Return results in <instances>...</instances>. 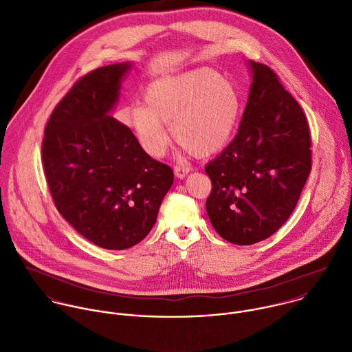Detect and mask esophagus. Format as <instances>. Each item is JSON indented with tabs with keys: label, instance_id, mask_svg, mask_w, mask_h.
<instances>
[{
	"label": "esophagus",
	"instance_id": "1",
	"mask_svg": "<svg viewBox=\"0 0 352 352\" xmlns=\"http://www.w3.org/2000/svg\"><path fill=\"white\" fill-rule=\"evenodd\" d=\"M189 171H190V168H189V167H185V166H175V167H174V174H175V177H177V178H181V179L185 178Z\"/></svg>",
	"mask_w": 352,
	"mask_h": 352
}]
</instances>
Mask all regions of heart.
Listing matches in <instances>:
<instances>
[{"mask_svg": "<svg viewBox=\"0 0 352 352\" xmlns=\"http://www.w3.org/2000/svg\"><path fill=\"white\" fill-rule=\"evenodd\" d=\"M145 107L130 109L131 126L142 148L153 157L166 153L170 124L177 142L197 157L221 151L239 120L237 87L207 67L159 78L144 94Z\"/></svg>", "mask_w": 352, "mask_h": 352, "instance_id": "b5f03b06", "label": "heart"}]
</instances>
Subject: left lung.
<instances>
[{"label":"left lung","instance_id":"obj_1","mask_svg":"<svg viewBox=\"0 0 352 352\" xmlns=\"http://www.w3.org/2000/svg\"><path fill=\"white\" fill-rule=\"evenodd\" d=\"M252 82L233 141L206 166L211 225L226 241L251 245L276 233L294 212L311 171L303 109L265 64L248 61Z\"/></svg>","mask_w":352,"mask_h":352}]
</instances>
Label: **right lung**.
I'll return each mask as SVG.
<instances>
[{
  "instance_id": "add662e5",
  "label": "right lung",
  "mask_w": 352,
  "mask_h": 352,
  "mask_svg": "<svg viewBox=\"0 0 352 352\" xmlns=\"http://www.w3.org/2000/svg\"><path fill=\"white\" fill-rule=\"evenodd\" d=\"M131 63L100 67L63 97L45 127L42 163L54 206L85 239L126 250L153 228L173 170L111 112Z\"/></svg>"
}]
</instances>
